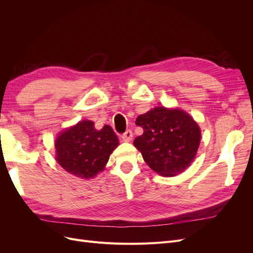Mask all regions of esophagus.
Returning <instances> with one entry per match:
<instances>
[{"mask_svg": "<svg viewBox=\"0 0 253 253\" xmlns=\"http://www.w3.org/2000/svg\"><path fill=\"white\" fill-rule=\"evenodd\" d=\"M121 138L125 142H129L133 138V132L131 131V129H127V131L121 136Z\"/></svg>", "mask_w": 253, "mask_h": 253, "instance_id": "esophagus-1", "label": "esophagus"}]
</instances>
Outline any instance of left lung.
I'll return each instance as SVG.
<instances>
[{
    "instance_id": "obj_1",
    "label": "left lung",
    "mask_w": 253,
    "mask_h": 253,
    "mask_svg": "<svg viewBox=\"0 0 253 253\" xmlns=\"http://www.w3.org/2000/svg\"><path fill=\"white\" fill-rule=\"evenodd\" d=\"M136 125L143 134L134 140L135 148L151 169L172 177L194 162L202 132L197 122L179 108L156 106L139 115Z\"/></svg>"
}]
</instances>
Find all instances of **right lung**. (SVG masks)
<instances>
[{"label":"right lung","mask_w":253,"mask_h":253,"mask_svg":"<svg viewBox=\"0 0 253 253\" xmlns=\"http://www.w3.org/2000/svg\"><path fill=\"white\" fill-rule=\"evenodd\" d=\"M118 145V137L110 126L97 129L94 121L84 119L58 134L55 158L67 173L91 179L103 172Z\"/></svg>","instance_id":"right-lung-1"}]
</instances>
